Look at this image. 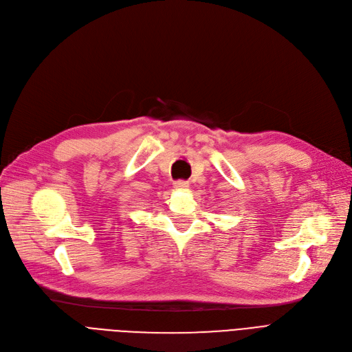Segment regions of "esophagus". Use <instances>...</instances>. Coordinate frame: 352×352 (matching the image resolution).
Returning a JSON list of instances; mask_svg holds the SVG:
<instances>
[{
    "mask_svg": "<svg viewBox=\"0 0 352 352\" xmlns=\"http://www.w3.org/2000/svg\"><path fill=\"white\" fill-rule=\"evenodd\" d=\"M188 187H190V184L187 181L179 179V181L174 182V188H177V190H187Z\"/></svg>",
    "mask_w": 352,
    "mask_h": 352,
    "instance_id": "esophagus-1",
    "label": "esophagus"
}]
</instances>
